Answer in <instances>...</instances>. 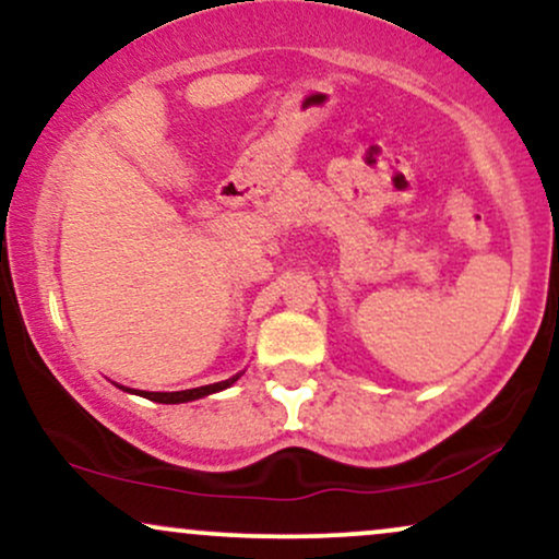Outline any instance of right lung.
<instances>
[{
	"label": "right lung",
	"instance_id": "add662e5",
	"mask_svg": "<svg viewBox=\"0 0 559 559\" xmlns=\"http://www.w3.org/2000/svg\"><path fill=\"white\" fill-rule=\"evenodd\" d=\"M239 376L228 378V381H221V383H210V386H199V389H186V391H139L141 396H146V400L152 402H159V404H178V402H191V400H199V396H207V394H215V391H223L228 389L230 383L236 381Z\"/></svg>",
	"mask_w": 559,
	"mask_h": 559
}]
</instances>
